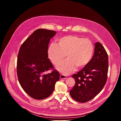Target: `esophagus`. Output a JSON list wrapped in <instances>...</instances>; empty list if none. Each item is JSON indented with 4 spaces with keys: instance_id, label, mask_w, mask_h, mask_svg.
<instances>
[{
    "instance_id": "esophagus-1",
    "label": "esophagus",
    "mask_w": 121,
    "mask_h": 121,
    "mask_svg": "<svg viewBox=\"0 0 121 121\" xmlns=\"http://www.w3.org/2000/svg\"><path fill=\"white\" fill-rule=\"evenodd\" d=\"M60 78L61 79H66V76H65L64 75H61L60 76Z\"/></svg>"
}]
</instances>
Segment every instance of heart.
<instances>
[{
    "mask_svg": "<svg viewBox=\"0 0 121 121\" xmlns=\"http://www.w3.org/2000/svg\"><path fill=\"white\" fill-rule=\"evenodd\" d=\"M57 44L51 43L48 50L49 59L56 65L66 56L67 59L56 67L58 71L67 75L77 68H82L91 61L94 52L92 42L88 39L76 35H69L57 40Z\"/></svg>",
    "mask_w": 121,
    "mask_h": 121,
    "instance_id": "1",
    "label": "heart"
}]
</instances>
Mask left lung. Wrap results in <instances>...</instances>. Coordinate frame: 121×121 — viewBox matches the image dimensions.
<instances>
[{"label": "left lung", "mask_w": 121, "mask_h": 121, "mask_svg": "<svg viewBox=\"0 0 121 121\" xmlns=\"http://www.w3.org/2000/svg\"><path fill=\"white\" fill-rule=\"evenodd\" d=\"M94 54L91 62L81 70L74 74L75 85L70 91L71 97L81 103L93 99L106 83L108 71V56L99 42L95 44Z\"/></svg>", "instance_id": "8db88e82"}]
</instances>
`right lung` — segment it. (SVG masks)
Returning a JSON list of instances; mask_svg holds the SVG:
<instances>
[{
	"label": "right lung",
	"mask_w": 121,
	"mask_h": 121,
	"mask_svg": "<svg viewBox=\"0 0 121 121\" xmlns=\"http://www.w3.org/2000/svg\"><path fill=\"white\" fill-rule=\"evenodd\" d=\"M56 31L44 29L34 31L21 45L17 63V72L22 88L30 97L43 99L53 93L59 72L48 58L50 40ZM50 73H44L49 70Z\"/></svg>",
	"instance_id": "right-lung-1"
}]
</instances>
